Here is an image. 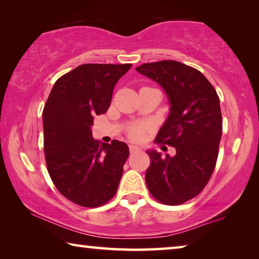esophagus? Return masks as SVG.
Masks as SVG:
<instances>
[{
	"label": "esophagus",
	"instance_id": "obj_1",
	"mask_svg": "<svg viewBox=\"0 0 259 259\" xmlns=\"http://www.w3.org/2000/svg\"><path fill=\"white\" fill-rule=\"evenodd\" d=\"M129 151H130V153H136L139 151V147L135 146V145H129Z\"/></svg>",
	"mask_w": 259,
	"mask_h": 259
}]
</instances>
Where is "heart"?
<instances>
[{
  "label": "heart",
  "mask_w": 259,
  "mask_h": 259,
  "mask_svg": "<svg viewBox=\"0 0 259 259\" xmlns=\"http://www.w3.org/2000/svg\"><path fill=\"white\" fill-rule=\"evenodd\" d=\"M146 133V126L143 124H136L130 126L128 130V135L129 137L133 140H142L145 136Z\"/></svg>",
  "instance_id": "obj_1"
}]
</instances>
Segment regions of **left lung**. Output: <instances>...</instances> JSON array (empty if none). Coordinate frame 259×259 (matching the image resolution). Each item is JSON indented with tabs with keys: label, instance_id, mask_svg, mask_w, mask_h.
<instances>
[{
	"label": "left lung",
	"instance_id": "1",
	"mask_svg": "<svg viewBox=\"0 0 259 259\" xmlns=\"http://www.w3.org/2000/svg\"><path fill=\"white\" fill-rule=\"evenodd\" d=\"M136 71L168 96L170 114L155 140L176 148L175 156L147 152V188L161 203L182 204L202 192L216 166L223 131L219 97L202 73L176 60L143 64Z\"/></svg>",
	"mask_w": 259,
	"mask_h": 259
}]
</instances>
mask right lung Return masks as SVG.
Instances as JSON below:
<instances>
[{
    "label": "right lung",
    "mask_w": 259,
    "mask_h": 259,
    "mask_svg": "<svg viewBox=\"0 0 259 259\" xmlns=\"http://www.w3.org/2000/svg\"><path fill=\"white\" fill-rule=\"evenodd\" d=\"M131 64H83L56 81L43 108L45 156L51 181L81 207L97 208L117 191L129 156L125 143L99 144L94 116L111 105L116 82Z\"/></svg>",
    "instance_id": "obj_1"
}]
</instances>
